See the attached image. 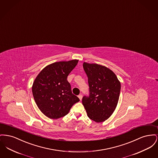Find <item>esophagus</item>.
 Returning a JSON list of instances; mask_svg holds the SVG:
<instances>
[{
    "mask_svg": "<svg viewBox=\"0 0 158 158\" xmlns=\"http://www.w3.org/2000/svg\"><path fill=\"white\" fill-rule=\"evenodd\" d=\"M78 98L80 99V100H81V99H82V97H83V96H82V94H79V95L78 96Z\"/></svg>",
    "mask_w": 158,
    "mask_h": 158,
    "instance_id": "esophagus-1",
    "label": "esophagus"
}]
</instances>
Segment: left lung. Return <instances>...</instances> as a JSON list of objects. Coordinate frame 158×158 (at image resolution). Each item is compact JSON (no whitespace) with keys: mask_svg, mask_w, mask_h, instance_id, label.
I'll use <instances>...</instances> for the list:
<instances>
[{"mask_svg":"<svg viewBox=\"0 0 158 158\" xmlns=\"http://www.w3.org/2000/svg\"><path fill=\"white\" fill-rule=\"evenodd\" d=\"M88 77L89 94L84 96L83 106L91 120L100 123L108 119L116 108L121 91V83L108 68L84 62Z\"/></svg>","mask_w":158,"mask_h":158,"instance_id":"obj_1","label":"left lung"}]
</instances>
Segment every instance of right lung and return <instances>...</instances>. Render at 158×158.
Masks as SVG:
<instances>
[{"label":"right lung","mask_w":158,"mask_h":158,"mask_svg":"<svg viewBox=\"0 0 158 158\" xmlns=\"http://www.w3.org/2000/svg\"><path fill=\"white\" fill-rule=\"evenodd\" d=\"M78 60L58 62L45 67L34 81L32 92L39 109L46 116L58 119L65 116L79 98L73 94L67 77Z\"/></svg>","instance_id":"add662e5"}]
</instances>
